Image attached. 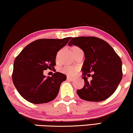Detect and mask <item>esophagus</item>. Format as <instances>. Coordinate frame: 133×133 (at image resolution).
Listing matches in <instances>:
<instances>
[{
  "label": "esophagus",
  "instance_id": "1",
  "mask_svg": "<svg viewBox=\"0 0 133 133\" xmlns=\"http://www.w3.org/2000/svg\"><path fill=\"white\" fill-rule=\"evenodd\" d=\"M67 79L69 81H73L74 80V78H72V77H71L69 76H67Z\"/></svg>",
  "mask_w": 133,
  "mask_h": 133
}]
</instances>
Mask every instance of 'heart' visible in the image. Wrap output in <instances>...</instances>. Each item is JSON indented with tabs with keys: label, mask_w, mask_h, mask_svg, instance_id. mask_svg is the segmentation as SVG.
Here are the masks:
<instances>
[{
	"label": "heart",
	"mask_w": 133,
	"mask_h": 133,
	"mask_svg": "<svg viewBox=\"0 0 133 133\" xmlns=\"http://www.w3.org/2000/svg\"><path fill=\"white\" fill-rule=\"evenodd\" d=\"M78 70L77 67L72 66H65L61 69V71L69 75H74Z\"/></svg>",
	"instance_id": "b5f03b06"
}]
</instances>
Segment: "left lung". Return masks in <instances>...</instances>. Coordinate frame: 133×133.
Returning a JSON list of instances; mask_svg holds the SVG:
<instances>
[{"instance_id":"left-lung-1","label":"left lung","mask_w":133,"mask_h":133,"mask_svg":"<svg viewBox=\"0 0 133 133\" xmlns=\"http://www.w3.org/2000/svg\"><path fill=\"white\" fill-rule=\"evenodd\" d=\"M68 45L79 47L85 55L81 69L84 85L77 91L78 96L87 101L101 102L113 95L122 77V61L114 49L96 37H74ZM87 76L92 79L89 82Z\"/></svg>"}]
</instances>
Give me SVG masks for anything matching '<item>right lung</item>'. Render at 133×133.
I'll return each mask as SVG.
<instances>
[{"label":"right lung","mask_w":133,"mask_h":133,"mask_svg":"<svg viewBox=\"0 0 133 133\" xmlns=\"http://www.w3.org/2000/svg\"><path fill=\"white\" fill-rule=\"evenodd\" d=\"M71 38L35 40L25 46L16 57L12 81L18 93L26 101L41 104L56 98L61 83L66 80V76L56 72L52 77H46L43 71L55 69L57 53Z\"/></svg>","instance_id":"obj_1"}]
</instances>
